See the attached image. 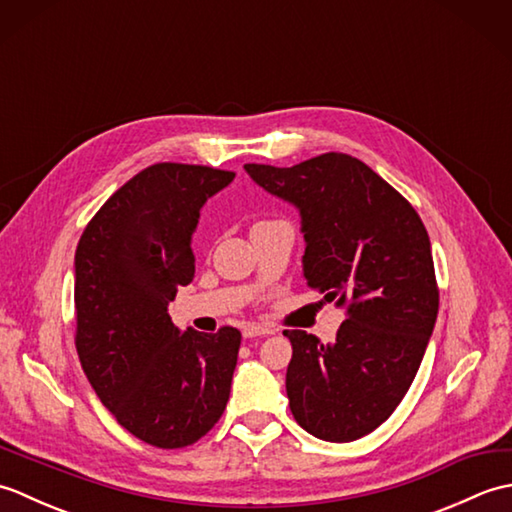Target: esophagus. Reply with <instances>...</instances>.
Listing matches in <instances>:
<instances>
[{
	"mask_svg": "<svg viewBox=\"0 0 512 512\" xmlns=\"http://www.w3.org/2000/svg\"><path fill=\"white\" fill-rule=\"evenodd\" d=\"M242 334H244V339H257V336H268V334H273V330H270V328H264V325L250 323V325H246Z\"/></svg>",
	"mask_w": 512,
	"mask_h": 512,
	"instance_id": "obj_1",
	"label": "esophagus"
}]
</instances>
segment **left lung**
I'll return each instance as SVG.
<instances>
[{"instance_id": "8db88e82", "label": "left lung", "mask_w": 512, "mask_h": 512, "mask_svg": "<svg viewBox=\"0 0 512 512\" xmlns=\"http://www.w3.org/2000/svg\"><path fill=\"white\" fill-rule=\"evenodd\" d=\"M259 187L295 204L303 277L345 308L332 343L286 330L290 411L314 438L352 442L405 398L438 319L431 242L416 209L365 162L339 151L295 167L244 165Z\"/></svg>"}]
</instances>
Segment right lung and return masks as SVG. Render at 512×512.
Listing matches in <instances>:
<instances>
[{
  "label": "right lung",
  "mask_w": 512,
  "mask_h": 512,
  "mask_svg": "<svg viewBox=\"0 0 512 512\" xmlns=\"http://www.w3.org/2000/svg\"><path fill=\"white\" fill-rule=\"evenodd\" d=\"M233 178L202 165H151L101 206L76 246L81 367L118 424L151 447L198 442L231 394L242 334L180 332L167 306L193 279L200 209Z\"/></svg>",
  "instance_id": "right-lung-1"
}]
</instances>
